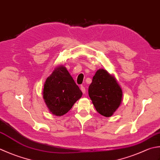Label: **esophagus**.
Wrapping results in <instances>:
<instances>
[{
  "label": "esophagus",
  "instance_id": "obj_1",
  "mask_svg": "<svg viewBox=\"0 0 160 160\" xmlns=\"http://www.w3.org/2000/svg\"><path fill=\"white\" fill-rule=\"evenodd\" d=\"M80 89H81V91H82L83 93H86V89H85V87H84V86L81 85V87H80Z\"/></svg>",
  "mask_w": 160,
  "mask_h": 160
}]
</instances>
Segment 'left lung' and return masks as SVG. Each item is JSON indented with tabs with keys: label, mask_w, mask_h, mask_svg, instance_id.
Wrapping results in <instances>:
<instances>
[{
	"label": "left lung",
	"mask_w": 160,
	"mask_h": 160,
	"mask_svg": "<svg viewBox=\"0 0 160 160\" xmlns=\"http://www.w3.org/2000/svg\"><path fill=\"white\" fill-rule=\"evenodd\" d=\"M88 92L96 111L104 117H111L121 103L123 92L119 84L102 68L96 71Z\"/></svg>",
	"instance_id": "1"
}]
</instances>
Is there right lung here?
<instances>
[{
    "label": "right lung",
    "instance_id": "right-lung-1",
    "mask_svg": "<svg viewBox=\"0 0 160 160\" xmlns=\"http://www.w3.org/2000/svg\"><path fill=\"white\" fill-rule=\"evenodd\" d=\"M82 93L64 66H59L47 78L43 85V98L47 108L58 117L65 114Z\"/></svg>",
    "mask_w": 160,
    "mask_h": 160
}]
</instances>
